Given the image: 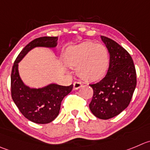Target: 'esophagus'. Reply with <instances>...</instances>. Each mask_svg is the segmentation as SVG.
Masks as SVG:
<instances>
[{
  "mask_svg": "<svg viewBox=\"0 0 150 150\" xmlns=\"http://www.w3.org/2000/svg\"><path fill=\"white\" fill-rule=\"evenodd\" d=\"M82 86V84L80 82H75L74 83V89L77 90Z\"/></svg>",
  "mask_w": 150,
  "mask_h": 150,
  "instance_id": "1",
  "label": "esophagus"
}]
</instances>
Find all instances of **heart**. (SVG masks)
Returning <instances> with one entry per match:
<instances>
[{
  "label": "heart",
  "mask_w": 150,
  "mask_h": 150,
  "mask_svg": "<svg viewBox=\"0 0 150 150\" xmlns=\"http://www.w3.org/2000/svg\"><path fill=\"white\" fill-rule=\"evenodd\" d=\"M109 53L104 45L85 42L71 46L65 53L68 65L78 67L77 74L83 80L94 82L106 74L109 65Z\"/></svg>",
  "instance_id": "1"
}]
</instances>
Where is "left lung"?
I'll use <instances>...</instances> for the list:
<instances>
[{"instance_id":"8db88e82","label":"left lung","mask_w":150,"mask_h":150,"mask_svg":"<svg viewBox=\"0 0 150 150\" xmlns=\"http://www.w3.org/2000/svg\"><path fill=\"white\" fill-rule=\"evenodd\" d=\"M101 38L110 53L109 68L102 80L89 84L93 91L89 108L96 117L109 119L129 105L136 87V71L130 54L123 47L107 37Z\"/></svg>"}]
</instances>
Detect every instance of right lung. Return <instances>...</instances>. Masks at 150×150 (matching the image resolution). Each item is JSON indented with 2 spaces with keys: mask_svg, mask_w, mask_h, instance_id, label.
Instances as JSON below:
<instances>
[{
  "mask_svg": "<svg viewBox=\"0 0 150 150\" xmlns=\"http://www.w3.org/2000/svg\"><path fill=\"white\" fill-rule=\"evenodd\" d=\"M57 37H42L34 40L21 51L12 66L11 95L14 102L25 118L37 124H48L54 120L60 110L61 102L73 89L69 86L52 84L40 89L25 86L18 74V62L27 53L37 46L55 47Z\"/></svg>",
  "mask_w": 150,
  "mask_h": 150,
  "instance_id": "1",
  "label": "right lung"
}]
</instances>
